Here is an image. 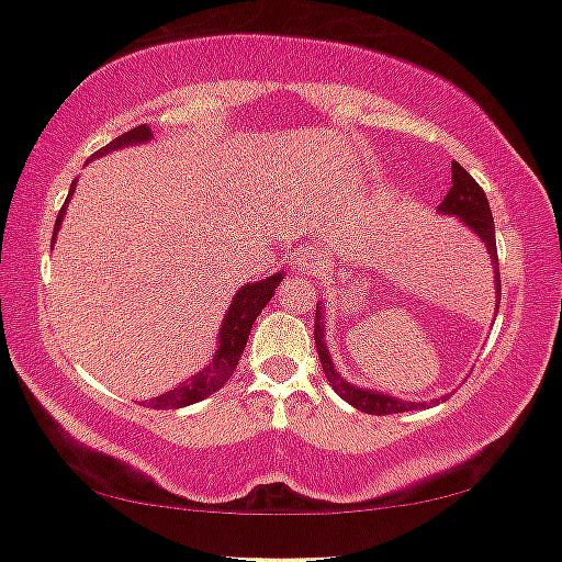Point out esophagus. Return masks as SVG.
<instances>
[{
	"mask_svg": "<svg viewBox=\"0 0 562 562\" xmlns=\"http://www.w3.org/2000/svg\"><path fill=\"white\" fill-rule=\"evenodd\" d=\"M315 265H318V249L313 244H303L290 255V267L295 272H311L315 270Z\"/></svg>",
	"mask_w": 562,
	"mask_h": 562,
	"instance_id": "1",
	"label": "esophagus"
}]
</instances>
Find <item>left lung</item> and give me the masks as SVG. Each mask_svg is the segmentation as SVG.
I'll return each mask as SVG.
<instances>
[{
  "label": "left lung",
  "instance_id": "obj_1",
  "mask_svg": "<svg viewBox=\"0 0 562 562\" xmlns=\"http://www.w3.org/2000/svg\"><path fill=\"white\" fill-rule=\"evenodd\" d=\"M438 211L448 213V216H458L465 226L471 228L473 234L479 236L481 241H484V247L488 251V259H492V265H494L496 297H502L499 257H496V236H494L492 209H488L486 193L481 191V186L458 162H453V186H450L448 195L438 205ZM496 307H499V305H496ZM323 321H326V311H323V303H318V305H315V326H313L315 349H318L321 367H323V371H326V379L330 382V386H334V390L341 394V397L349 402V405H353L357 409H361V413H369V415H394V413H409V409H423V407L436 405V402H440V400L407 402V400L390 397V394H384V392H374V390H367V386H357V384L346 382V379L336 371L334 361H330L326 336H323V330H326V323H323Z\"/></svg>",
  "mask_w": 562,
  "mask_h": 562
}]
</instances>
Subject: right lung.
I'll use <instances>...</instances> for the list:
<instances>
[{
  "label": "right lung",
  "mask_w": 562,
  "mask_h": 562,
  "mask_svg": "<svg viewBox=\"0 0 562 562\" xmlns=\"http://www.w3.org/2000/svg\"><path fill=\"white\" fill-rule=\"evenodd\" d=\"M147 139H153V132H149L147 124H139V126H134V130L120 134L114 142H109V145L104 149H99L93 157H101V155L112 153V149H120V147L139 145V142H147ZM74 188H76V183L70 186L66 205L70 201V195H74ZM66 205H63L58 218H55L53 234H58L60 221H63V216H66ZM53 241H55V236H53ZM280 280H282V272H274L272 278H267V280L244 284V288L234 295L232 307H228L226 318H224V323H221L218 346H216V353H213L209 367L199 371L195 376L188 379V382L176 386V390H170V392L160 394V397L149 400L147 405L155 409H178L186 405H195V402H201L209 397V394L221 390V386L232 379L236 363H239L244 346H247L249 330H251V326H255L257 315L262 313V307L272 300L274 288H278Z\"/></svg>",
  "instance_id": "right-lung-1"
}]
</instances>
